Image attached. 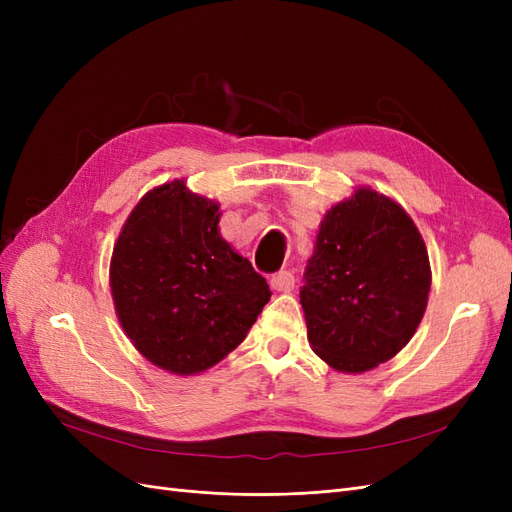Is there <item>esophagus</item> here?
Masks as SVG:
<instances>
[{
	"instance_id": "obj_1",
	"label": "esophagus",
	"mask_w": 512,
	"mask_h": 512,
	"mask_svg": "<svg viewBox=\"0 0 512 512\" xmlns=\"http://www.w3.org/2000/svg\"><path fill=\"white\" fill-rule=\"evenodd\" d=\"M271 288L277 292H290L294 288L292 271H280V273L271 275Z\"/></svg>"
}]
</instances>
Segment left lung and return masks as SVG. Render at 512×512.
<instances>
[{"label":"left lung","mask_w":512,"mask_h":512,"mask_svg":"<svg viewBox=\"0 0 512 512\" xmlns=\"http://www.w3.org/2000/svg\"><path fill=\"white\" fill-rule=\"evenodd\" d=\"M431 288L427 245L406 209L361 185L320 222L301 305L312 350L342 374H363L404 348Z\"/></svg>","instance_id":"left-lung-1"}]
</instances>
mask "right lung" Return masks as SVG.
<instances>
[{
    "label": "right lung",
    "mask_w": 512,
    "mask_h": 512,
    "mask_svg": "<svg viewBox=\"0 0 512 512\" xmlns=\"http://www.w3.org/2000/svg\"><path fill=\"white\" fill-rule=\"evenodd\" d=\"M222 211L183 179L149 190L113 247L108 282L123 333L168 374L218 365L271 299L252 262L220 235Z\"/></svg>",
    "instance_id": "obj_1"
}]
</instances>
